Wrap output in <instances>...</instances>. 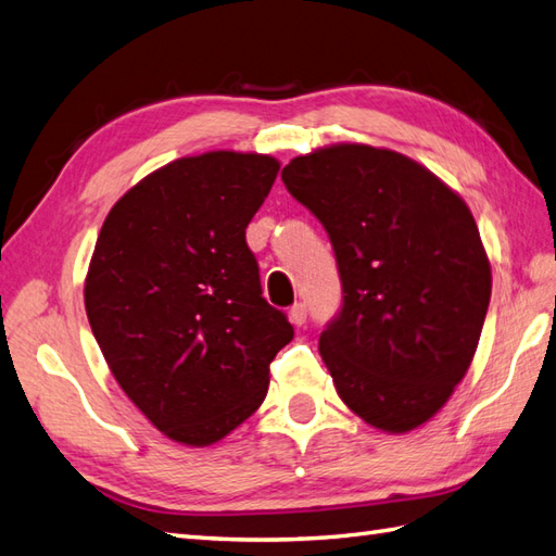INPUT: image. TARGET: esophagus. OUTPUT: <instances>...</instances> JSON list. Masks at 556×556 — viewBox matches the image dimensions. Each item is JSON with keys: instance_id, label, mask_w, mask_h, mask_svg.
<instances>
[{"instance_id": "esophagus-1", "label": "esophagus", "mask_w": 556, "mask_h": 556, "mask_svg": "<svg viewBox=\"0 0 556 556\" xmlns=\"http://www.w3.org/2000/svg\"><path fill=\"white\" fill-rule=\"evenodd\" d=\"M289 319H291V325H295V327H303L305 321H307V307H305V303H295V305H291V309H289Z\"/></svg>"}]
</instances>
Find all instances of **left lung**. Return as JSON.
<instances>
[{
    "instance_id": "left-lung-1",
    "label": "left lung",
    "mask_w": 556,
    "mask_h": 556,
    "mask_svg": "<svg viewBox=\"0 0 556 556\" xmlns=\"http://www.w3.org/2000/svg\"><path fill=\"white\" fill-rule=\"evenodd\" d=\"M327 229L343 303L319 355L343 403L389 433L429 421L467 374L490 303L471 211L403 153L337 144L281 170Z\"/></svg>"
}]
</instances>
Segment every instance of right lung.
Instances as JSON below:
<instances>
[{
  "instance_id": "right-lung-1",
  "label": "right lung",
  "mask_w": 556,
  "mask_h": 556,
  "mask_svg": "<svg viewBox=\"0 0 556 556\" xmlns=\"http://www.w3.org/2000/svg\"><path fill=\"white\" fill-rule=\"evenodd\" d=\"M279 161L211 151L167 163L113 205L85 309L125 395L177 443H217L261 407L293 339L247 243Z\"/></svg>"
}]
</instances>
